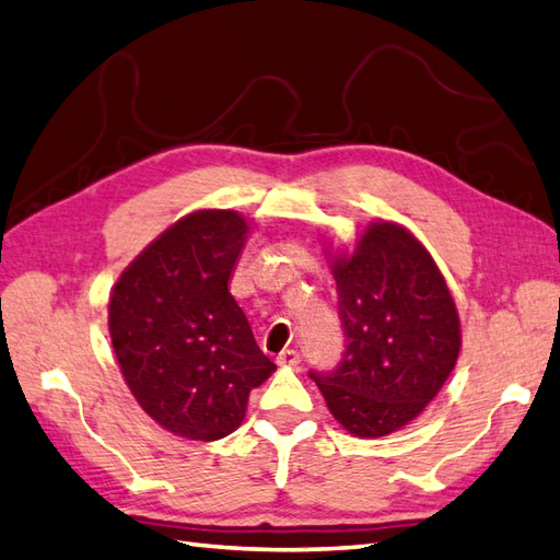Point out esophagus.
Instances as JSON below:
<instances>
[{
	"label": "esophagus",
	"instance_id": "1",
	"mask_svg": "<svg viewBox=\"0 0 560 560\" xmlns=\"http://www.w3.org/2000/svg\"><path fill=\"white\" fill-rule=\"evenodd\" d=\"M301 355L294 351V349H284L280 355H278V365L282 368H292V365H299Z\"/></svg>",
	"mask_w": 560,
	"mask_h": 560
}]
</instances>
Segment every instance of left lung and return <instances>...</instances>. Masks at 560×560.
Wrapping results in <instances>:
<instances>
[{
  "label": "left lung",
  "instance_id": "obj_1",
  "mask_svg": "<svg viewBox=\"0 0 560 560\" xmlns=\"http://www.w3.org/2000/svg\"><path fill=\"white\" fill-rule=\"evenodd\" d=\"M331 273L346 346L337 370L311 380L346 431L382 438L424 412L455 370V299L427 247L390 221L370 223Z\"/></svg>",
  "mask_w": 560,
  "mask_h": 560
}]
</instances>
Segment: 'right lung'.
Wrapping results in <instances>:
<instances>
[{
	"mask_svg": "<svg viewBox=\"0 0 560 560\" xmlns=\"http://www.w3.org/2000/svg\"><path fill=\"white\" fill-rule=\"evenodd\" d=\"M247 233L233 209L192 211L113 287L108 327L129 390L162 429L190 441L233 433L249 390L276 370L229 292Z\"/></svg>",
	"mask_w": 560,
	"mask_h": 560,
	"instance_id": "right-lung-1",
	"label": "right lung"
}]
</instances>
